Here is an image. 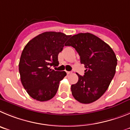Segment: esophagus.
Masks as SVG:
<instances>
[{
    "instance_id": "1",
    "label": "esophagus",
    "mask_w": 130,
    "mask_h": 130,
    "mask_svg": "<svg viewBox=\"0 0 130 130\" xmlns=\"http://www.w3.org/2000/svg\"><path fill=\"white\" fill-rule=\"evenodd\" d=\"M71 73H72V72H69V71H67V74H71Z\"/></svg>"
}]
</instances>
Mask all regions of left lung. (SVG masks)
Returning a JSON list of instances; mask_svg holds the SVG:
<instances>
[{"mask_svg": "<svg viewBox=\"0 0 130 130\" xmlns=\"http://www.w3.org/2000/svg\"><path fill=\"white\" fill-rule=\"evenodd\" d=\"M65 46L75 48L86 70L77 74L78 81L71 85L74 98L82 104L96 101L104 94L116 71L117 59L111 48L90 33H79L69 39Z\"/></svg>", "mask_w": 130, "mask_h": 130, "instance_id": "left-lung-1", "label": "left lung"}]
</instances>
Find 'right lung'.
I'll return each mask as SVG.
<instances>
[{"label":"right lung","mask_w":130,"mask_h":130,"mask_svg":"<svg viewBox=\"0 0 130 130\" xmlns=\"http://www.w3.org/2000/svg\"><path fill=\"white\" fill-rule=\"evenodd\" d=\"M70 36L61 32L46 31L24 46L19 71L23 87L35 100L47 101L56 94L59 82L67 73L51 69V67L58 66V54Z\"/></svg>","instance_id":"right-lung-1"}]
</instances>
